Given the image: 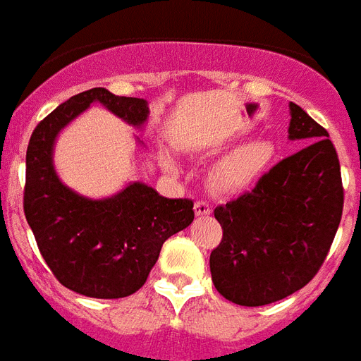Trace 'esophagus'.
I'll use <instances>...</instances> for the list:
<instances>
[{"instance_id": "obj_1", "label": "esophagus", "mask_w": 361, "mask_h": 361, "mask_svg": "<svg viewBox=\"0 0 361 361\" xmlns=\"http://www.w3.org/2000/svg\"><path fill=\"white\" fill-rule=\"evenodd\" d=\"M195 214H197L198 217H206V215L212 214V206H209L208 202L197 200V202H195Z\"/></svg>"}]
</instances>
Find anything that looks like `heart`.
<instances>
[{"label": "heart", "instance_id": "heart-1", "mask_svg": "<svg viewBox=\"0 0 361 361\" xmlns=\"http://www.w3.org/2000/svg\"><path fill=\"white\" fill-rule=\"evenodd\" d=\"M274 140L268 136H252L223 155L209 172V183L219 192H240L255 185L271 163ZM166 169L176 170V161L164 155Z\"/></svg>", "mask_w": 361, "mask_h": 361}]
</instances>
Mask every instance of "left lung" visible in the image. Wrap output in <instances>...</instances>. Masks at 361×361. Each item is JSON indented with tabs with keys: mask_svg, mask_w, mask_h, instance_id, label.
I'll list each match as a JSON object with an SVG mask.
<instances>
[{
	"mask_svg": "<svg viewBox=\"0 0 361 361\" xmlns=\"http://www.w3.org/2000/svg\"><path fill=\"white\" fill-rule=\"evenodd\" d=\"M288 106V138L305 146L214 212L223 240L209 257L212 281L221 296L245 307L307 285L341 223V169L330 135L298 104Z\"/></svg>",
	"mask_w": 361,
	"mask_h": 361,
	"instance_id": "8db88e82",
	"label": "left lung"
}]
</instances>
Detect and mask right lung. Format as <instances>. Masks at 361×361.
Returning <instances> with one entry per match:
<instances>
[{"label": "right lung", "instance_id": "right-lung-1", "mask_svg": "<svg viewBox=\"0 0 361 361\" xmlns=\"http://www.w3.org/2000/svg\"><path fill=\"white\" fill-rule=\"evenodd\" d=\"M93 103L135 129H142L149 116L147 101L120 97L104 87L59 104L30 138L24 214L44 262L61 285L82 296L114 300L135 294L146 283L164 241L191 225L195 212L189 198L161 197L142 181L95 200L59 180L54 169L56 138Z\"/></svg>", "mask_w": 361, "mask_h": 361}]
</instances>
